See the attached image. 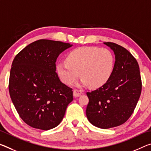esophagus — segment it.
Returning <instances> with one entry per match:
<instances>
[{"instance_id": "obj_1", "label": "esophagus", "mask_w": 151, "mask_h": 151, "mask_svg": "<svg viewBox=\"0 0 151 151\" xmlns=\"http://www.w3.org/2000/svg\"><path fill=\"white\" fill-rule=\"evenodd\" d=\"M82 94V91L81 90H77V89H75L73 91V95L75 97H79Z\"/></svg>"}]
</instances>
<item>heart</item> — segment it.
Returning <instances> with one entry per match:
<instances>
[{
	"label": "heart",
	"mask_w": 151,
	"mask_h": 151,
	"mask_svg": "<svg viewBox=\"0 0 151 151\" xmlns=\"http://www.w3.org/2000/svg\"><path fill=\"white\" fill-rule=\"evenodd\" d=\"M114 56L107 48L81 47L67 55L66 63L56 65V73L62 82L70 85L80 76L78 86L101 87L107 82L113 72Z\"/></svg>",
	"instance_id": "heart-1"
}]
</instances>
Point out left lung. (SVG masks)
Here are the masks:
<instances>
[{
	"label": "left lung",
	"mask_w": 151,
	"mask_h": 151,
	"mask_svg": "<svg viewBox=\"0 0 151 151\" xmlns=\"http://www.w3.org/2000/svg\"><path fill=\"white\" fill-rule=\"evenodd\" d=\"M113 50V72L106 83L87 92L89 99L86 109L88 120L102 129L125 123L132 114L142 90L140 69L132 55L126 48L112 42H104Z\"/></svg>",
	"instance_id": "left-lung-1"
}]
</instances>
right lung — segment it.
I'll list each match as a JSON object with an SVG mask.
<instances>
[{
  "mask_svg": "<svg viewBox=\"0 0 151 151\" xmlns=\"http://www.w3.org/2000/svg\"><path fill=\"white\" fill-rule=\"evenodd\" d=\"M73 45L39 40L27 45L12 63L9 89L21 118L31 127L48 130L59 125L73 89L59 79L56 59Z\"/></svg>",
  "mask_w": 151,
  "mask_h": 151,
  "instance_id": "1",
  "label": "right lung"
}]
</instances>
